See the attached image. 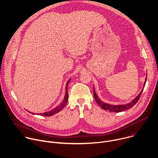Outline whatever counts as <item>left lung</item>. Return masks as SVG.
<instances>
[{"mask_svg": "<svg viewBox=\"0 0 158 158\" xmlns=\"http://www.w3.org/2000/svg\"><path fill=\"white\" fill-rule=\"evenodd\" d=\"M147 76V75H146ZM147 77H146L145 78V81L144 82V85H143V87L142 89V90H141V92H139V94L131 102H129L128 103H127L125 105L123 104V105H110L107 103H105L103 102H102L100 98L97 96L96 92H95V88L94 86V98L96 101V102L97 103V104L98 106H100L101 107L102 109H103L105 110H109L110 112H121L123 111H125L127 110H128L130 109H131V107H133L135 105L136 103V102L138 101L144 89V87L145 86L146 82V79Z\"/></svg>", "mask_w": 158, "mask_h": 158, "instance_id": "1", "label": "left lung"}]
</instances>
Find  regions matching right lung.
<instances>
[{
	"instance_id": "right-lung-1",
	"label": "right lung",
	"mask_w": 158,
	"mask_h": 158,
	"mask_svg": "<svg viewBox=\"0 0 158 158\" xmlns=\"http://www.w3.org/2000/svg\"><path fill=\"white\" fill-rule=\"evenodd\" d=\"M71 79H69L68 81V82H66V87H65V89H66V93H65V95H64V99H63V102L59 105V106H57V107H56L54 108V109H52L50 110L49 111H48V112H44V113L36 114V115H41V116H44V117L52 116V115H55V114H56L60 112L65 107V106H66V103H67V102H68V84H69V82H70ZM28 112H30V113H31V114H34V115L36 114H35V113H31V112H29V111H28Z\"/></svg>"
}]
</instances>
